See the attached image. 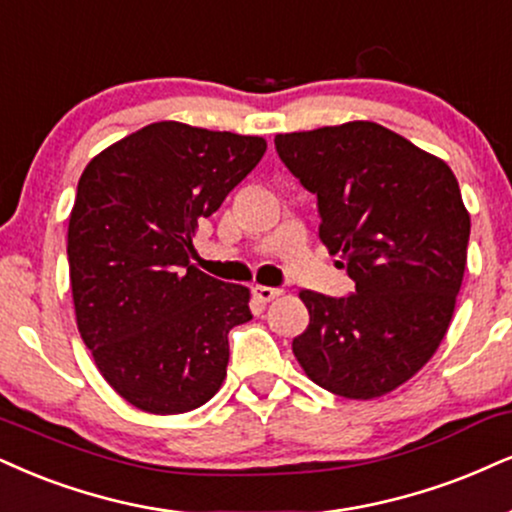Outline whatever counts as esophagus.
I'll return each mask as SVG.
<instances>
[{"label":"esophagus","instance_id":"34e87169","mask_svg":"<svg viewBox=\"0 0 512 512\" xmlns=\"http://www.w3.org/2000/svg\"><path fill=\"white\" fill-rule=\"evenodd\" d=\"M254 294H256V299H258V301H263V304H268V301H273L275 296H280V294H282V289L256 285V287H254Z\"/></svg>","mask_w":512,"mask_h":512}]
</instances>
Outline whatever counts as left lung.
Listing matches in <instances>:
<instances>
[{
	"instance_id": "left-lung-1",
	"label": "left lung",
	"mask_w": 512,
	"mask_h": 512,
	"mask_svg": "<svg viewBox=\"0 0 512 512\" xmlns=\"http://www.w3.org/2000/svg\"><path fill=\"white\" fill-rule=\"evenodd\" d=\"M289 173L318 199L320 239L356 289L301 292L311 323L292 351L315 384L377 399L418 372L449 330L470 216L451 168L382 125L275 135Z\"/></svg>"
}]
</instances>
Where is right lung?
<instances>
[{"label":"right lung","mask_w":512,"mask_h":512,"mask_svg":"<svg viewBox=\"0 0 512 512\" xmlns=\"http://www.w3.org/2000/svg\"><path fill=\"white\" fill-rule=\"evenodd\" d=\"M263 154V137L161 121L82 170L68 220L75 318L104 380L135 408L187 413L223 384L249 289L194 268L192 237Z\"/></svg>","instance_id":"1"}]
</instances>
